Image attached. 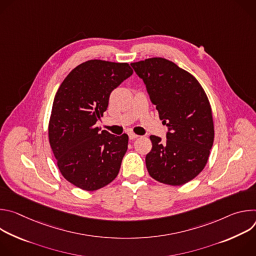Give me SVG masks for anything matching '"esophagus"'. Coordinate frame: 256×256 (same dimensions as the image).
<instances>
[{
    "mask_svg": "<svg viewBox=\"0 0 256 256\" xmlns=\"http://www.w3.org/2000/svg\"><path fill=\"white\" fill-rule=\"evenodd\" d=\"M138 136V134H134V132H130L128 134V138H130V140H134V138H136Z\"/></svg>",
    "mask_w": 256,
    "mask_h": 256,
    "instance_id": "34e87169",
    "label": "esophagus"
}]
</instances>
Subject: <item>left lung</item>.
Returning <instances> with one entry per match:
<instances>
[{
    "label": "left lung",
    "mask_w": 256,
    "mask_h": 256,
    "mask_svg": "<svg viewBox=\"0 0 256 256\" xmlns=\"http://www.w3.org/2000/svg\"><path fill=\"white\" fill-rule=\"evenodd\" d=\"M142 80L167 126L166 140L151 136L152 150L146 166L155 180L182 186L204 168L214 142V124L208 99L188 72L162 58L130 64Z\"/></svg>",
    "instance_id": "1"
}]
</instances>
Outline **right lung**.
Returning a JSON list of instances; mask_svg holds the SVG:
<instances>
[{
  "instance_id": "obj_1",
  "label": "right lung",
  "mask_w": 256,
  "mask_h": 256,
  "mask_svg": "<svg viewBox=\"0 0 256 256\" xmlns=\"http://www.w3.org/2000/svg\"><path fill=\"white\" fill-rule=\"evenodd\" d=\"M132 75L126 62L91 60L72 70L54 96L50 144L60 173L79 188L99 190L120 172L128 136L101 130L96 122L112 92Z\"/></svg>"
}]
</instances>
